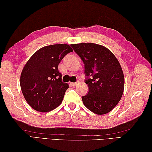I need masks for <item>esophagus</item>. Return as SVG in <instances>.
Instances as JSON below:
<instances>
[{
    "instance_id": "1",
    "label": "esophagus",
    "mask_w": 152,
    "mask_h": 152,
    "mask_svg": "<svg viewBox=\"0 0 152 152\" xmlns=\"http://www.w3.org/2000/svg\"><path fill=\"white\" fill-rule=\"evenodd\" d=\"M78 84H79V82L77 81L76 82H72V83H71V85L72 86H74V87H75V86H76L77 85H78Z\"/></svg>"
}]
</instances>
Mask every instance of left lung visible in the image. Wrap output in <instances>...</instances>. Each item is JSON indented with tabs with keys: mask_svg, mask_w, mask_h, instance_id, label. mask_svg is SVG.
Instances as JSON below:
<instances>
[{
	"mask_svg": "<svg viewBox=\"0 0 152 152\" xmlns=\"http://www.w3.org/2000/svg\"><path fill=\"white\" fill-rule=\"evenodd\" d=\"M85 66L88 94L82 97L85 107L97 115L114 109L124 91V75L114 54L104 46L92 43L72 44Z\"/></svg>",
	"mask_w": 152,
	"mask_h": 152,
	"instance_id": "1",
	"label": "left lung"
}]
</instances>
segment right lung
Returning <instances> with one entry per match:
<instances>
[{"label":"right lung","mask_w":152,"mask_h":152,"mask_svg":"<svg viewBox=\"0 0 152 152\" xmlns=\"http://www.w3.org/2000/svg\"><path fill=\"white\" fill-rule=\"evenodd\" d=\"M72 51L67 44L48 45L27 61L20 74V85L25 100L33 109L49 112L62 102L68 84L61 80L58 65Z\"/></svg>","instance_id":"obj_1"}]
</instances>
